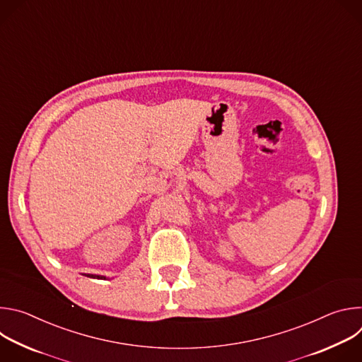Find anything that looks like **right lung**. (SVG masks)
<instances>
[{
    "label": "right lung",
    "instance_id": "1",
    "mask_svg": "<svg viewBox=\"0 0 362 362\" xmlns=\"http://www.w3.org/2000/svg\"><path fill=\"white\" fill-rule=\"evenodd\" d=\"M88 278H97V279H106V276H100V275H93V274H84Z\"/></svg>",
    "mask_w": 362,
    "mask_h": 362
}]
</instances>
